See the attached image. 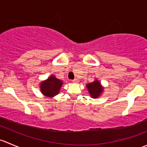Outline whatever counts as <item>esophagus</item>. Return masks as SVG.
I'll return each instance as SVG.
<instances>
[{
	"instance_id": "obj_1",
	"label": "esophagus",
	"mask_w": 147,
	"mask_h": 147,
	"mask_svg": "<svg viewBox=\"0 0 147 147\" xmlns=\"http://www.w3.org/2000/svg\"><path fill=\"white\" fill-rule=\"evenodd\" d=\"M72 82L78 83V82H79V80H78V79H74L73 80H72Z\"/></svg>"
}]
</instances>
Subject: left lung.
Returning <instances> with one entry per match:
<instances>
[{
	"label": "left lung",
	"mask_w": 147,
	"mask_h": 147,
	"mask_svg": "<svg viewBox=\"0 0 147 147\" xmlns=\"http://www.w3.org/2000/svg\"><path fill=\"white\" fill-rule=\"evenodd\" d=\"M86 87L88 89L89 93L92 98H97L100 97L104 90L103 87L97 80H95L94 82L90 84H87Z\"/></svg>",
	"instance_id": "left-lung-1"
}]
</instances>
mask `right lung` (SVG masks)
Here are the masks:
<instances>
[{"mask_svg": "<svg viewBox=\"0 0 147 147\" xmlns=\"http://www.w3.org/2000/svg\"><path fill=\"white\" fill-rule=\"evenodd\" d=\"M63 84V81L57 79L54 75H51L40 83V91L46 97H53L58 94Z\"/></svg>", "mask_w": 147, "mask_h": 147, "instance_id": "obj_1", "label": "right lung"}]
</instances>
